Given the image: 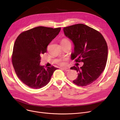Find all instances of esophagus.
Here are the masks:
<instances>
[{
	"label": "esophagus",
	"instance_id": "1",
	"mask_svg": "<svg viewBox=\"0 0 120 120\" xmlns=\"http://www.w3.org/2000/svg\"><path fill=\"white\" fill-rule=\"evenodd\" d=\"M61 69L63 70H64V71H70V69H69L68 68H61Z\"/></svg>",
	"mask_w": 120,
	"mask_h": 120
}]
</instances>
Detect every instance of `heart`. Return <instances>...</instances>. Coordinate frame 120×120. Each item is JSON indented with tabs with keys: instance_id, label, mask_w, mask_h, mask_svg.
Segmentation results:
<instances>
[{
	"instance_id": "b5f03b06",
	"label": "heart",
	"mask_w": 120,
	"mask_h": 120,
	"mask_svg": "<svg viewBox=\"0 0 120 120\" xmlns=\"http://www.w3.org/2000/svg\"><path fill=\"white\" fill-rule=\"evenodd\" d=\"M68 43H71L70 41H69L68 39L67 38H63L61 41V45H63V44H67ZM59 64L60 65L62 66H64L65 65V63L63 61H60L59 62Z\"/></svg>"
}]
</instances>
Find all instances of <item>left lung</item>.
Returning <instances> with one entry per match:
<instances>
[{
  "label": "left lung",
  "mask_w": 120,
  "mask_h": 120,
  "mask_svg": "<svg viewBox=\"0 0 120 120\" xmlns=\"http://www.w3.org/2000/svg\"><path fill=\"white\" fill-rule=\"evenodd\" d=\"M65 35L73 42L74 52L71 57L76 62H82L80 68L71 67L78 73L73 83L86 86L96 81L105 70L108 59V48L104 37L98 31L83 24L63 28Z\"/></svg>",
  "instance_id": "1"
}]
</instances>
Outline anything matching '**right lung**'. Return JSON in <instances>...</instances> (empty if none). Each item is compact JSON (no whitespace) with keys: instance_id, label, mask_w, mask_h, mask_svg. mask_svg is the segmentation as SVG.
<instances>
[{"instance_id":"add662e5","label":"right lung","mask_w":120,"mask_h":120,"mask_svg":"<svg viewBox=\"0 0 120 120\" xmlns=\"http://www.w3.org/2000/svg\"><path fill=\"white\" fill-rule=\"evenodd\" d=\"M60 30L39 26L23 31L17 37L11 61L17 77L25 85L38 89L49 83L58 68L40 66L41 55L47 52L48 45Z\"/></svg>"}]
</instances>
